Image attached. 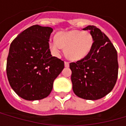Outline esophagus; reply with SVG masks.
Wrapping results in <instances>:
<instances>
[{
	"mask_svg": "<svg viewBox=\"0 0 126 126\" xmlns=\"http://www.w3.org/2000/svg\"><path fill=\"white\" fill-rule=\"evenodd\" d=\"M64 66H65V67H69V63L68 62H64Z\"/></svg>",
	"mask_w": 126,
	"mask_h": 126,
	"instance_id": "obj_1",
	"label": "esophagus"
}]
</instances>
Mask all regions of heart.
Wrapping results in <instances>:
<instances>
[{
    "mask_svg": "<svg viewBox=\"0 0 126 126\" xmlns=\"http://www.w3.org/2000/svg\"><path fill=\"white\" fill-rule=\"evenodd\" d=\"M94 45V38L89 32L71 30L60 32L57 38L51 40L49 47L55 56L60 55L65 47V55L71 60H80L88 55Z\"/></svg>",
    "mask_w": 126,
    "mask_h": 126,
    "instance_id": "1",
    "label": "heart"
}]
</instances>
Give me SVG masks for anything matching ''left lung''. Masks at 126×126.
Segmentation results:
<instances>
[{
    "label": "left lung",
    "instance_id": "left-lung-1",
    "mask_svg": "<svg viewBox=\"0 0 126 126\" xmlns=\"http://www.w3.org/2000/svg\"><path fill=\"white\" fill-rule=\"evenodd\" d=\"M94 38L91 52L85 58L71 62L73 91L80 98L96 100L112 90L118 78L117 52L109 38L94 26H88Z\"/></svg>",
    "mask_w": 126,
    "mask_h": 126
}]
</instances>
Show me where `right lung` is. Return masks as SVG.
<instances>
[{"instance_id": "obj_1", "label": "right lung", "mask_w": 126, "mask_h": 126, "mask_svg": "<svg viewBox=\"0 0 126 126\" xmlns=\"http://www.w3.org/2000/svg\"><path fill=\"white\" fill-rule=\"evenodd\" d=\"M53 29L33 25L11 43L7 59V79L13 90L26 100H39L51 93L53 82L64 67L51 55L49 39Z\"/></svg>"}]
</instances>
